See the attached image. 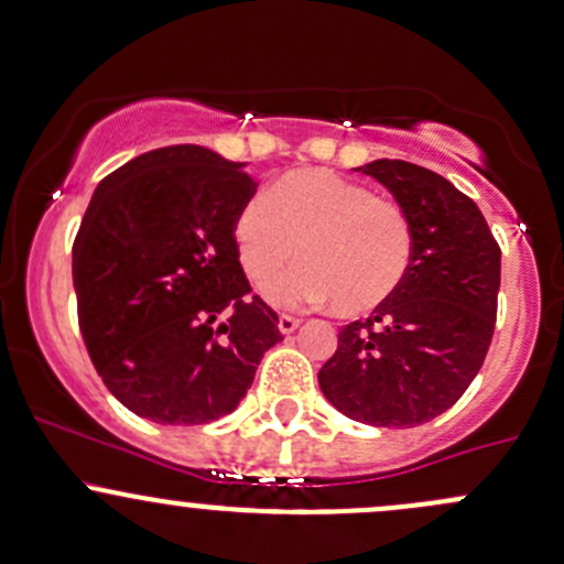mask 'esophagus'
Here are the masks:
<instances>
[{
  "instance_id": "34e87169",
  "label": "esophagus",
  "mask_w": 564,
  "mask_h": 564,
  "mask_svg": "<svg viewBox=\"0 0 564 564\" xmlns=\"http://www.w3.org/2000/svg\"><path fill=\"white\" fill-rule=\"evenodd\" d=\"M300 318H294V316H286V313H283V316H278V329H281V335H292L294 329L300 327Z\"/></svg>"
}]
</instances>
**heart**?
Wrapping results in <instances>:
<instances>
[{"mask_svg":"<svg viewBox=\"0 0 564 564\" xmlns=\"http://www.w3.org/2000/svg\"><path fill=\"white\" fill-rule=\"evenodd\" d=\"M237 259L257 286L275 281L294 257L302 267L270 289L278 305H324L367 316L394 297L413 262L408 213L329 170L281 175L235 218Z\"/></svg>","mask_w":564,"mask_h":564,"instance_id":"heart-1","label":"heart"}]
</instances>
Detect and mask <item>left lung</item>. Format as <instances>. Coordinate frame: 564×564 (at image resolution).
<instances>
[{
    "label": "left lung",
    "mask_w": 564,
    "mask_h": 564,
    "mask_svg": "<svg viewBox=\"0 0 564 564\" xmlns=\"http://www.w3.org/2000/svg\"><path fill=\"white\" fill-rule=\"evenodd\" d=\"M357 173L376 177L408 213L413 262L387 305L340 329L318 387L354 422L408 430L448 411L481 370L500 246L478 205L443 175L400 159H376Z\"/></svg>",
    "instance_id": "1"
}]
</instances>
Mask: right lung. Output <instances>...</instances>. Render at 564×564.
Wrapping results in <instances>:
<instances>
[{"label": "right lung", "mask_w": 564, "mask_h": 564, "mask_svg": "<svg viewBox=\"0 0 564 564\" xmlns=\"http://www.w3.org/2000/svg\"><path fill=\"white\" fill-rule=\"evenodd\" d=\"M246 164L199 145L148 151L94 192L73 246L83 343L121 405L156 424L232 413L278 316L237 259Z\"/></svg>", "instance_id": "right-lung-1"}]
</instances>
